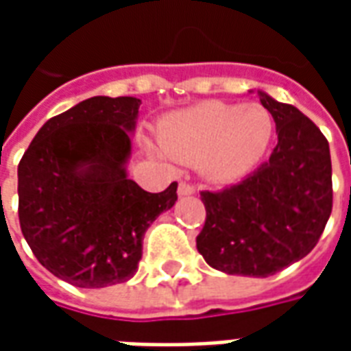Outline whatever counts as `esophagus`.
<instances>
[{"instance_id": "esophagus-1", "label": "esophagus", "mask_w": 351, "mask_h": 351, "mask_svg": "<svg viewBox=\"0 0 351 351\" xmlns=\"http://www.w3.org/2000/svg\"><path fill=\"white\" fill-rule=\"evenodd\" d=\"M193 193H195V188H193V186H190V184L186 182L178 184V195H180V197H188V195H193Z\"/></svg>"}]
</instances>
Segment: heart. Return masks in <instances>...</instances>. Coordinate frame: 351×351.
<instances>
[{
	"mask_svg": "<svg viewBox=\"0 0 351 351\" xmlns=\"http://www.w3.org/2000/svg\"><path fill=\"white\" fill-rule=\"evenodd\" d=\"M272 131L271 112L258 103L210 99L169 116L160 125L165 152L158 148L150 152L161 160L171 156L184 163H199V171L213 182H233L258 165Z\"/></svg>",
	"mask_w": 351,
	"mask_h": 351,
	"instance_id": "obj_1",
	"label": "heart"
}]
</instances>
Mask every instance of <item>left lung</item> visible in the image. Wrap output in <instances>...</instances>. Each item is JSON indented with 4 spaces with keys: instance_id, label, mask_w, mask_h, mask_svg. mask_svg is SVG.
Segmentation results:
<instances>
[{
    "instance_id": "left-lung-1",
    "label": "left lung",
    "mask_w": 351,
    "mask_h": 351,
    "mask_svg": "<svg viewBox=\"0 0 351 351\" xmlns=\"http://www.w3.org/2000/svg\"><path fill=\"white\" fill-rule=\"evenodd\" d=\"M278 145L243 182L203 191L197 250L216 271L267 278L314 248L331 216V154L324 133L293 105L258 90Z\"/></svg>"
}]
</instances>
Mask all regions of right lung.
I'll use <instances>...</instances> for the list:
<instances>
[{
  "label": "right lung",
  "instance_id": "add662e5",
  "mask_svg": "<svg viewBox=\"0 0 351 351\" xmlns=\"http://www.w3.org/2000/svg\"><path fill=\"white\" fill-rule=\"evenodd\" d=\"M138 107L137 97L80 101L45 122L19 163L22 235L73 286L133 278L146 229L175 205L176 182L150 193L128 176Z\"/></svg>",
  "mask_w": 351,
  "mask_h": 351
}]
</instances>
